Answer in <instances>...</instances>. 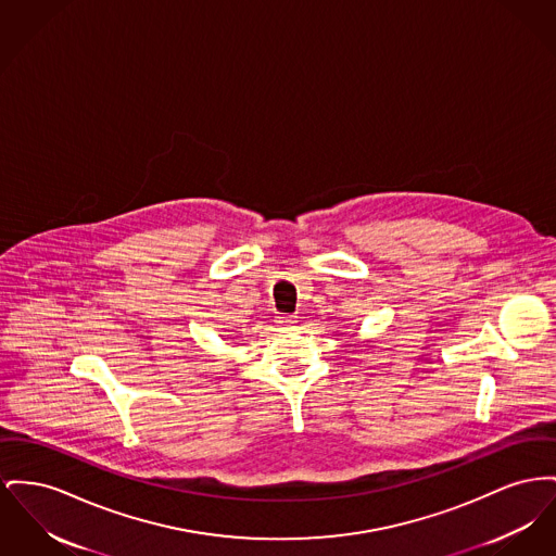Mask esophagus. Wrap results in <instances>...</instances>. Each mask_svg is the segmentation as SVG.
<instances>
[{"instance_id":"obj_1","label":"esophagus","mask_w":556,"mask_h":556,"mask_svg":"<svg viewBox=\"0 0 556 556\" xmlns=\"http://www.w3.org/2000/svg\"><path fill=\"white\" fill-rule=\"evenodd\" d=\"M277 324H279V326H292V324H295V317L294 315H279V317H277Z\"/></svg>"}]
</instances>
